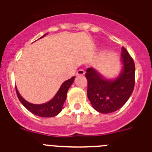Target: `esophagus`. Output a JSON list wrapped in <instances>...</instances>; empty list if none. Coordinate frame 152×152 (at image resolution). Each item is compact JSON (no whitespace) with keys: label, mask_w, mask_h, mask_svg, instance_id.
Masks as SVG:
<instances>
[{"label":"esophagus","mask_w":152,"mask_h":152,"mask_svg":"<svg viewBox=\"0 0 152 152\" xmlns=\"http://www.w3.org/2000/svg\"><path fill=\"white\" fill-rule=\"evenodd\" d=\"M84 74H85V72H84V70L79 69L78 71L77 72V73H76V75H77V76H83Z\"/></svg>","instance_id":"34e87169"}]
</instances>
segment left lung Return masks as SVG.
Masks as SVG:
<instances>
[{
	"label": "left lung",
	"instance_id": "obj_1",
	"mask_svg": "<svg viewBox=\"0 0 152 152\" xmlns=\"http://www.w3.org/2000/svg\"><path fill=\"white\" fill-rule=\"evenodd\" d=\"M123 68L115 80H107L93 68L85 74L88 80V97L94 110L110 113L121 108L132 94L135 86V67L132 58L122 47Z\"/></svg>",
	"mask_w": 152,
	"mask_h": 152
}]
</instances>
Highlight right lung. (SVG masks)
<instances>
[{
  "instance_id": "1",
  "label": "right lung",
  "mask_w": 152,
  "mask_h": 152,
  "mask_svg": "<svg viewBox=\"0 0 152 152\" xmlns=\"http://www.w3.org/2000/svg\"><path fill=\"white\" fill-rule=\"evenodd\" d=\"M74 80H75V77H72V78L64 81L61 84V88H59L53 99H52L50 101L42 103V104H33V103H30L25 100L19 94L17 88H16V92H17L18 99L21 102V103L31 113H33L36 116H41V117H52V116H56V115H58L62 110L63 104L66 100L67 92L72 83L74 82Z\"/></svg>"
}]
</instances>
